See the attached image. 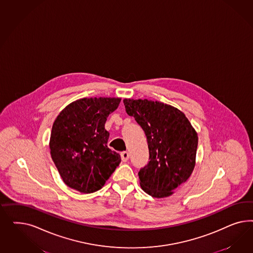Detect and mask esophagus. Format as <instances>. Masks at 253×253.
I'll return each mask as SVG.
<instances>
[{"label": "esophagus", "mask_w": 253, "mask_h": 253, "mask_svg": "<svg viewBox=\"0 0 253 253\" xmlns=\"http://www.w3.org/2000/svg\"><path fill=\"white\" fill-rule=\"evenodd\" d=\"M121 156H122V160H123V162H126V161H128V160H129L130 154H129V152H127V151H123L121 154Z\"/></svg>", "instance_id": "esophagus-1"}]
</instances>
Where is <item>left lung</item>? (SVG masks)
<instances>
[{
    "label": "left lung",
    "instance_id": "8db88e82",
    "mask_svg": "<svg viewBox=\"0 0 253 253\" xmlns=\"http://www.w3.org/2000/svg\"><path fill=\"white\" fill-rule=\"evenodd\" d=\"M123 103L147 140L149 161L138 172L140 185L154 198L169 197L191 175L198 134L175 107L146 99H124Z\"/></svg>",
    "mask_w": 253,
    "mask_h": 253
}]
</instances>
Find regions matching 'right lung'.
I'll list each match as a JSON object with an SVG mask.
<instances>
[{"label": "right lung", "instance_id": "1", "mask_svg": "<svg viewBox=\"0 0 253 253\" xmlns=\"http://www.w3.org/2000/svg\"><path fill=\"white\" fill-rule=\"evenodd\" d=\"M120 98H83L64 108L55 119L50 150L64 183L90 194L102 188L121 163L120 154L107 147V117Z\"/></svg>", "mask_w": 253, "mask_h": 253}]
</instances>
